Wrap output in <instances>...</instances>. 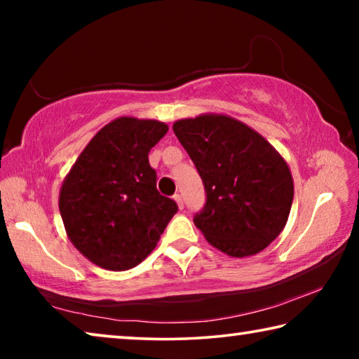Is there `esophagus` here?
I'll return each instance as SVG.
<instances>
[{"label":"esophagus","mask_w":359,"mask_h":359,"mask_svg":"<svg viewBox=\"0 0 359 359\" xmlns=\"http://www.w3.org/2000/svg\"><path fill=\"white\" fill-rule=\"evenodd\" d=\"M174 199L177 201L179 209H184V196H182L180 193H177V194H174Z\"/></svg>","instance_id":"obj_1"}]
</instances>
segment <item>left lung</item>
<instances>
[{
	"mask_svg": "<svg viewBox=\"0 0 359 359\" xmlns=\"http://www.w3.org/2000/svg\"><path fill=\"white\" fill-rule=\"evenodd\" d=\"M172 130L201 175L205 204L193 222L229 257L258 253L282 233L293 179L276 149L226 115L175 121Z\"/></svg>",
	"mask_w": 359,
	"mask_h": 359,
	"instance_id": "left-lung-1",
	"label": "left lung"
}]
</instances>
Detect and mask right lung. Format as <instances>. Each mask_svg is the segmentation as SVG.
Segmentation results:
<instances>
[{"instance_id":"right-lung-1","label":"right lung","mask_w":359,"mask_h":359,"mask_svg":"<svg viewBox=\"0 0 359 359\" xmlns=\"http://www.w3.org/2000/svg\"><path fill=\"white\" fill-rule=\"evenodd\" d=\"M166 133L156 120H114L88 142L63 182L60 214L66 233L96 266H137L179 210L156 190V171L149 163L150 149Z\"/></svg>"}]
</instances>
